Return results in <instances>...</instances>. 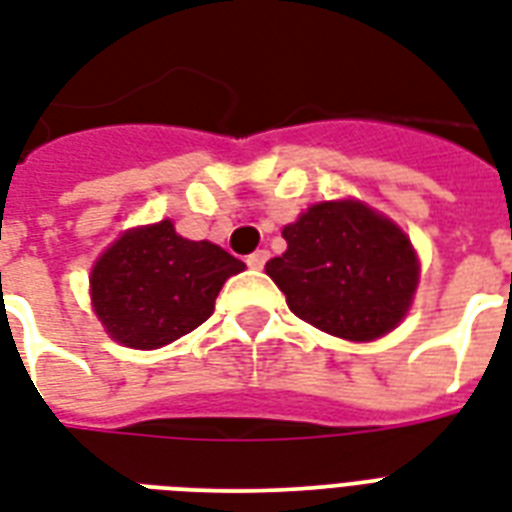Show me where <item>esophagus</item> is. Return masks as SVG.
Segmentation results:
<instances>
[{"mask_svg":"<svg viewBox=\"0 0 512 512\" xmlns=\"http://www.w3.org/2000/svg\"><path fill=\"white\" fill-rule=\"evenodd\" d=\"M268 249H257V252H252V255L247 257V265L249 268H263L265 263H268Z\"/></svg>","mask_w":512,"mask_h":512,"instance_id":"esophagus-1","label":"esophagus"}]
</instances>
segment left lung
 <instances>
[{
  "label": "left lung",
  "instance_id": "obj_1",
  "mask_svg": "<svg viewBox=\"0 0 512 512\" xmlns=\"http://www.w3.org/2000/svg\"><path fill=\"white\" fill-rule=\"evenodd\" d=\"M287 252L265 265L295 317L346 341L400 325L419 260L395 222L354 201L311 206L282 230Z\"/></svg>",
  "mask_w": 512,
  "mask_h": 512
}]
</instances>
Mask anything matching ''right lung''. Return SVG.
Returning <instances> with one entry per match:
<instances>
[{
  "mask_svg": "<svg viewBox=\"0 0 512 512\" xmlns=\"http://www.w3.org/2000/svg\"><path fill=\"white\" fill-rule=\"evenodd\" d=\"M244 263L212 241H187L169 220L131 230L91 273L93 308L115 341L158 349L212 317L222 284Z\"/></svg>",
  "mask_w": 512,
  "mask_h": 512,
  "instance_id": "1",
  "label": "right lung"
}]
</instances>
